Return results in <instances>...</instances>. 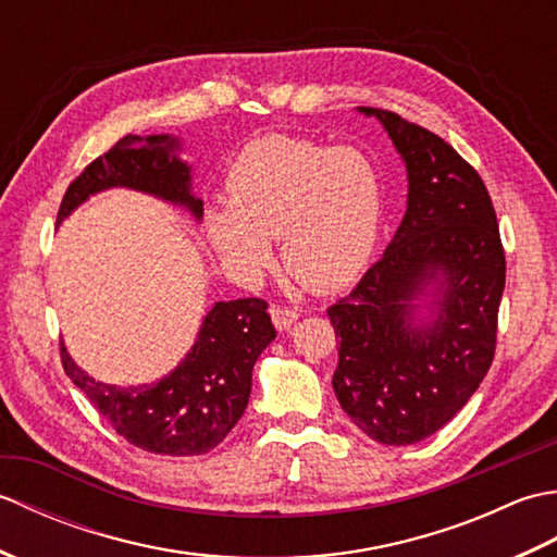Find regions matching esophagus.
<instances>
[{
	"label": "esophagus",
	"mask_w": 557,
	"mask_h": 557,
	"mask_svg": "<svg viewBox=\"0 0 557 557\" xmlns=\"http://www.w3.org/2000/svg\"><path fill=\"white\" fill-rule=\"evenodd\" d=\"M270 315H272V323H275L277 330H289L294 323H297L299 318V311L292 309V306H280L275 304L270 309Z\"/></svg>",
	"instance_id": "1"
}]
</instances>
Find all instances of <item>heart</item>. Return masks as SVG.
Here are the masks:
<instances>
[{
    "mask_svg": "<svg viewBox=\"0 0 557 557\" xmlns=\"http://www.w3.org/2000/svg\"><path fill=\"white\" fill-rule=\"evenodd\" d=\"M227 203L206 212L210 244L253 275L282 239V263L311 289H339L369 268L381 239L385 191L375 164L354 148L270 134L244 146L224 180Z\"/></svg>",
    "mask_w": 557,
    "mask_h": 557,
    "instance_id": "obj_1",
    "label": "heart"
}]
</instances>
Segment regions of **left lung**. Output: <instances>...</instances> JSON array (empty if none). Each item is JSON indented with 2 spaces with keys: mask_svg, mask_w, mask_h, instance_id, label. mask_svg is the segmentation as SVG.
Instances as JSON below:
<instances>
[{
  "mask_svg": "<svg viewBox=\"0 0 557 557\" xmlns=\"http://www.w3.org/2000/svg\"><path fill=\"white\" fill-rule=\"evenodd\" d=\"M359 112L393 138L409 198L383 258L327 309L339 339L333 387L375 443L413 445L443 429L491 369L505 251L488 188L453 146L395 112ZM423 296L429 322L416 313Z\"/></svg>",
  "mask_w": 557,
  "mask_h": 557,
  "instance_id": "1",
  "label": "left lung"
}]
</instances>
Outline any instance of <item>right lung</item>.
<instances>
[{"label":"right lung","instance_id":"add662e5","mask_svg":"<svg viewBox=\"0 0 557 557\" xmlns=\"http://www.w3.org/2000/svg\"><path fill=\"white\" fill-rule=\"evenodd\" d=\"M170 136H124L69 184L57 212L62 222L88 196L112 186L136 188L203 218V200L191 194V168L174 156ZM263 299L218 301L203 318L191 351L162 381L138 387L98 383L81 371L62 345V366L104 421L128 443L152 455L191 457L218 447L248 405L251 371L275 339Z\"/></svg>","mask_w":557,"mask_h":557}]
</instances>
